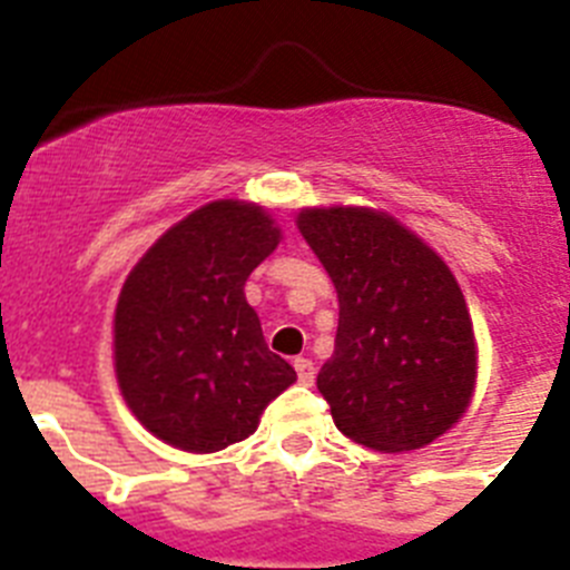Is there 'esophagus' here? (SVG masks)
Returning a JSON list of instances; mask_svg holds the SVG:
<instances>
[{"label": "esophagus", "mask_w": 570, "mask_h": 570, "mask_svg": "<svg viewBox=\"0 0 570 570\" xmlns=\"http://www.w3.org/2000/svg\"><path fill=\"white\" fill-rule=\"evenodd\" d=\"M294 367H296V376H299L302 385H314L316 367H314V362L308 360V356H296Z\"/></svg>", "instance_id": "esophagus-1"}]
</instances>
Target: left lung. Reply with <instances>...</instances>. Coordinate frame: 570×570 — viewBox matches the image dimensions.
<instances>
[{
	"label": "left lung",
	"mask_w": 570,
	"mask_h": 570,
	"mask_svg": "<svg viewBox=\"0 0 570 570\" xmlns=\"http://www.w3.org/2000/svg\"><path fill=\"white\" fill-rule=\"evenodd\" d=\"M296 228L340 299L320 394L347 440L416 451L462 420L476 385V340L442 256L374 208H302Z\"/></svg>",
	"instance_id": "left-lung-1"
}]
</instances>
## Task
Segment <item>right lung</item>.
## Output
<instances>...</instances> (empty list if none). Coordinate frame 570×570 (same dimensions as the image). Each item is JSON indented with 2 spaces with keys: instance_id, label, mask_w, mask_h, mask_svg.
Returning <instances> with one entry per match:
<instances>
[{
  "instance_id": "1",
  "label": "right lung",
  "mask_w": 570,
  "mask_h": 570,
  "mask_svg": "<svg viewBox=\"0 0 570 570\" xmlns=\"http://www.w3.org/2000/svg\"><path fill=\"white\" fill-rule=\"evenodd\" d=\"M279 239L262 205L216 199L165 230L128 274L114 316L116 382L156 440L223 451L248 440L296 382L245 299L250 271Z\"/></svg>"
}]
</instances>
